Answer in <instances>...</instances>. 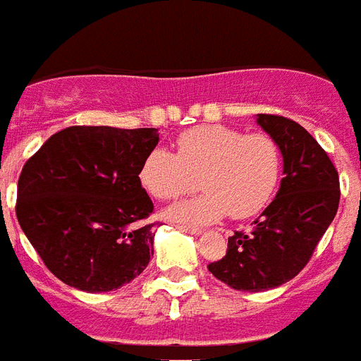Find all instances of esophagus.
Segmentation results:
<instances>
[{
    "mask_svg": "<svg viewBox=\"0 0 361 361\" xmlns=\"http://www.w3.org/2000/svg\"><path fill=\"white\" fill-rule=\"evenodd\" d=\"M178 229L183 231V233H189V235H200L202 233V229H199V227H189V225H178Z\"/></svg>",
    "mask_w": 361,
    "mask_h": 361,
    "instance_id": "esophagus-1",
    "label": "esophagus"
}]
</instances>
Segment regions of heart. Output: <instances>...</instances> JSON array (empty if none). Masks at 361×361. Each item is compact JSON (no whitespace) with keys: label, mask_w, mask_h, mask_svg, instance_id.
I'll list each match as a JSON object with an SVG mask.
<instances>
[{"label":"heart","mask_w":361,"mask_h":361,"mask_svg":"<svg viewBox=\"0 0 361 361\" xmlns=\"http://www.w3.org/2000/svg\"><path fill=\"white\" fill-rule=\"evenodd\" d=\"M282 155L276 140L265 132L244 134L224 125H200L181 132L176 153L149 151L140 169V181L151 197L174 200L197 187L199 199L166 210L181 224L202 225L225 214L246 219L259 214L276 191Z\"/></svg>","instance_id":"b5f03b06"}]
</instances>
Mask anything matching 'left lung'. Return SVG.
<instances>
[{"instance_id":"1","label":"left lung","mask_w":361,"mask_h":361,"mask_svg":"<svg viewBox=\"0 0 361 361\" xmlns=\"http://www.w3.org/2000/svg\"><path fill=\"white\" fill-rule=\"evenodd\" d=\"M257 125L276 140L284 178L271 204L250 233L229 236L224 259L208 271L238 291H265L297 276L339 208V174L327 153L299 123L257 115Z\"/></svg>"}]
</instances>
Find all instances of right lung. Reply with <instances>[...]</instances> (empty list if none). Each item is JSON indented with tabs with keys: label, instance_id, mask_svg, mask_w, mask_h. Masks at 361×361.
Listing matches in <instances>:
<instances>
[{
	"label": "right lung",
	"instance_id": "obj_1",
	"mask_svg": "<svg viewBox=\"0 0 361 361\" xmlns=\"http://www.w3.org/2000/svg\"><path fill=\"white\" fill-rule=\"evenodd\" d=\"M157 128L70 126L24 164L16 217L47 269L89 293L119 290L149 265L153 202L140 169Z\"/></svg>",
	"mask_w": 361,
	"mask_h": 361
}]
</instances>
